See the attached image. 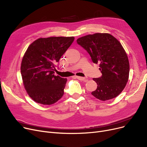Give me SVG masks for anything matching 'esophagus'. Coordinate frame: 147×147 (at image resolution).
I'll list each match as a JSON object with an SVG mask.
<instances>
[{
  "label": "esophagus",
  "mask_w": 147,
  "mask_h": 147,
  "mask_svg": "<svg viewBox=\"0 0 147 147\" xmlns=\"http://www.w3.org/2000/svg\"><path fill=\"white\" fill-rule=\"evenodd\" d=\"M75 77H76V78H77L78 80H80V81H84V82H87V81H88L87 79H86V78H84V77H81V76H76Z\"/></svg>",
  "instance_id": "obj_1"
}]
</instances>
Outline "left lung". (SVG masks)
Wrapping results in <instances>:
<instances>
[{
    "instance_id": "obj_1",
    "label": "left lung",
    "mask_w": 147,
    "mask_h": 147,
    "mask_svg": "<svg viewBox=\"0 0 147 147\" xmlns=\"http://www.w3.org/2000/svg\"><path fill=\"white\" fill-rule=\"evenodd\" d=\"M88 52L94 63L99 65L102 75L93 78L97 87L92 94L100 100H110L119 95L128 81L129 61L124 49L109 33H97L76 40Z\"/></svg>"
}]
</instances>
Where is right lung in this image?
<instances>
[{
    "instance_id": "1",
    "label": "right lung",
    "mask_w": 147,
    "mask_h": 147,
    "mask_svg": "<svg viewBox=\"0 0 147 147\" xmlns=\"http://www.w3.org/2000/svg\"><path fill=\"white\" fill-rule=\"evenodd\" d=\"M74 39L39 38L28 47L22 59L21 74L26 92L34 102L50 105L63 95L67 79L54 75V71Z\"/></svg>"
}]
</instances>
